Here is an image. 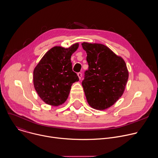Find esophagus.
<instances>
[{
    "mask_svg": "<svg viewBox=\"0 0 158 158\" xmlns=\"http://www.w3.org/2000/svg\"><path fill=\"white\" fill-rule=\"evenodd\" d=\"M77 76H78L79 79H81V77H82V73H77Z\"/></svg>",
    "mask_w": 158,
    "mask_h": 158,
    "instance_id": "esophagus-1",
    "label": "esophagus"
}]
</instances>
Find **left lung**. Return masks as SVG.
Listing matches in <instances>:
<instances>
[{"instance_id": "left-lung-1", "label": "left lung", "mask_w": 158, "mask_h": 158, "mask_svg": "<svg viewBox=\"0 0 158 158\" xmlns=\"http://www.w3.org/2000/svg\"><path fill=\"white\" fill-rule=\"evenodd\" d=\"M88 69L82 85L90 106L104 110L112 106L122 95L128 79L124 60L102 44L84 42Z\"/></svg>"}]
</instances>
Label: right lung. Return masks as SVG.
Returning a JSON list of instances; mask_svg holds the SVG:
<instances>
[{
	"mask_svg": "<svg viewBox=\"0 0 158 158\" xmlns=\"http://www.w3.org/2000/svg\"><path fill=\"white\" fill-rule=\"evenodd\" d=\"M79 47L55 46L44 55L33 71V84L40 97L47 104L58 106L68 98L72 84L79 81L73 71L71 55Z\"/></svg>",
	"mask_w": 158,
	"mask_h": 158,
	"instance_id": "1",
	"label": "right lung"
}]
</instances>
